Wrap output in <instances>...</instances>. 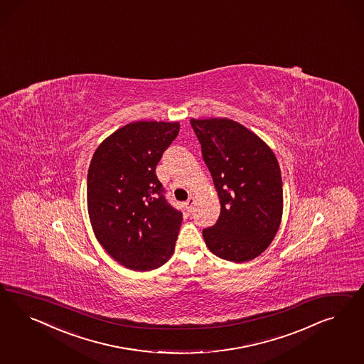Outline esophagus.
<instances>
[{
	"mask_svg": "<svg viewBox=\"0 0 364 364\" xmlns=\"http://www.w3.org/2000/svg\"><path fill=\"white\" fill-rule=\"evenodd\" d=\"M193 204H195V200L193 198H188L187 201H186V210H187L188 213H191L192 210H193Z\"/></svg>",
	"mask_w": 364,
	"mask_h": 364,
	"instance_id": "34e87169",
	"label": "esophagus"
}]
</instances>
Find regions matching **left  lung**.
<instances>
[{"instance_id": "left-lung-1", "label": "left lung", "mask_w": 364, "mask_h": 364, "mask_svg": "<svg viewBox=\"0 0 364 364\" xmlns=\"http://www.w3.org/2000/svg\"><path fill=\"white\" fill-rule=\"evenodd\" d=\"M220 200V216L203 230L212 254L242 263L264 252L279 230L283 183L275 154L228 119H191Z\"/></svg>"}]
</instances>
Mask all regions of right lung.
I'll list each match as a JSON object with an SVG mask.
<instances>
[{
	"mask_svg": "<svg viewBox=\"0 0 364 364\" xmlns=\"http://www.w3.org/2000/svg\"><path fill=\"white\" fill-rule=\"evenodd\" d=\"M178 122H131L100 144L88 171V210L95 235L120 264L151 271L173 254L183 213L156 176Z\"/></svg>",
	"mask_w": 364,
	"mask_h": 364,
	"instance_id": "1",
	"label": "right lung"
}]
</instances>
